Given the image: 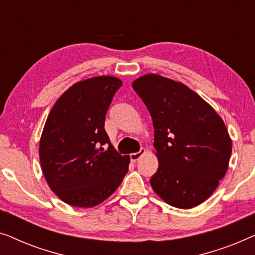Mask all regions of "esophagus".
<instances>
[{
	"label": "esophagus",
	"mask_w": 255,
	"mask_h": 255,
	"mask_svg": "<svg viewBox=\"0 0 255 255\" xmlns=\"http://www.w3.org/2000/svg\"><path fill=\"white\" fill-rule=\"evenodd\" d=\"M145 153H146V149H145V148H141L140 151L137 152V153H132V154L130 155V158H131V161H132V162H137L138 160L140 159L141 156L145 154Z\"/></svg>",
	"instance_id": "esophagus-1"
}]
</instances>
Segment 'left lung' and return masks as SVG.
<instances>
[{
    "instance_id": "1",
    "label": "left lung",
    "mask_w": 255,
    "mask_h": 255,
    "mask_svg": "<svg viewBox=\"0 0 255 255\" xmlns=\"http://www.w3.org/2000/svg\"><path fill=\"white\" fill-rule=\"evenodd\" d=\"M154 127L159 167L152 189L167 204L191 209L203 203L225 176L232 140L221 116L182 82L146 74L132 82Z\"/></svg>"
}]
</instances>
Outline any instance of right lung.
Here are the masks:
<instances>
[{
	"label": "right lung",
	"mask_w": 255,
	"mask_h": 255,
	"mask_svg": "<svg viewBox=\"0 0 255 255\" xmlns=\"http://www.w3.org/2000/svg\"><path fill=\"white\" fill-rule=\"evenodd\" d=\"M122 85L110 75L82 80L69 87L48 114L39 142L41 170L65 203L99 205L128 173L130 156L117 153L104 130L107 110Z\"/></svg>",
	"instance_id": "1"
}]
</instances>
